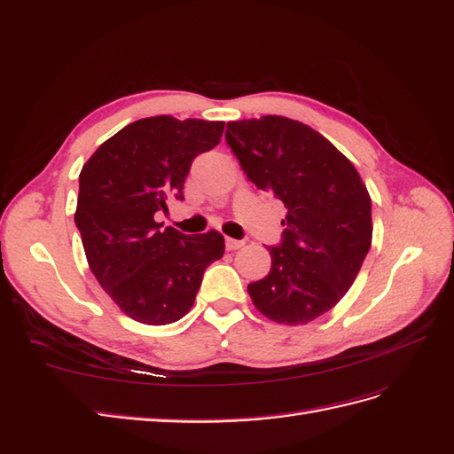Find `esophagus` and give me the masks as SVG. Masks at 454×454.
<instances>
[{
    "label": "esophagus",
    "mask_w": 454,
    "mask_h": 454,
    "mask_svg": "<svg viewBox=\"0 0 454 454\" xmlns=\"http://www.w3.org/2000/svg\"><path fill=\"white\" fill-rule=\"evenodd\" d=\"M225 246H227V250H240L242 246H244V240H235V239H227L225 240Z\"/></svg>",
    "instance_id": "esophagus-1"
}]
</instances>
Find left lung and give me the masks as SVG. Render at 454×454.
Returning <instances> with one entry per match:
<instances>
[{"instance_id": "left-lung-1", "label": "left lung", "mask_w": 454, "mask_h": 454, "mask_svg": "<svg viewBox=\"0 0 454 454\" xmlns=\"http://www.w3.org/2000/svg\"><path fill=\"white\" fill-rule=\"evenodd\" d=\"M225 140L257 189L287 208L270 270L248 284L255 309L286 325L333 309L358 277L373 223L354 164L305 122L265 115L227 122Z\"/></svg>"}]
</instances>
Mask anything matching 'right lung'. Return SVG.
<instances>
[{
  "label": "right lung",
  "instance_id": "right-lung-1",
  "mask_svg": "<svg viewBox=\"0 0 454 454\" xmlns=\"http://www.w3.org/2000/svg\"><path fill=\"white\" fill-rule=\"evenodd\" d=\"M223 121L157 115L106 140L79 174L75 225L92 274L129 318L177 322L191 310L204 269L222 259V232L187 237L155 222L184 199L191 162L222 140Z\"/></svg>",
  "mask_w": 454,
  "mask_h": 454
}]
</instances>
